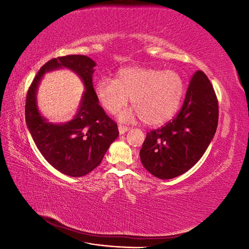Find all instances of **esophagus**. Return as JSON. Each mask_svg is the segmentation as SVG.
I'll return each mask as SVG.
<instances>
[{
	"mask_svg": "<svg viewBox=\"0 0 249 249\" xmlns=\"http://www.w3.org/2000/svg\"><path fill=\"white\" fill-rule=\"evenodd\" d=\"M118 131H119V134H124L126 131H129V127L123 124H118Z\"/></svg>",
	"mask_w": 249,
	"mask_h": 249,
	"instance_id": "34e87169",
	"label": "esophagus"
}]
</instances>
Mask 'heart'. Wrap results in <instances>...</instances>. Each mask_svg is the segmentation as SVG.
<instances>
[{
    "instance_id": "obj_1",
    "label": "heart",
    "mask_w": 249,
    "mask_h": 249,
    "mask_svg": "<svg viewBox=\"0 0 249 249\" xmlns=\"http://www.w3.org/2000/svg\"><path fill=\"white\" fill-rule=\"evenodd\" d=\"M94 91L102 107L110 113L124 108L131 96L135 108L120 113L124 122L140 117L147 125H160L177 113L183 100L184 82L175 71L132 66L119 70L115 80L100 79Z\"/></svg>"
}]
</instances>
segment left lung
I'll return each instance as SVG.
<instances>
[{
	"instance_id": "8db88e82",
	"label": "left lung",
	"mask_w": 249,
	"mask_h": 249,
	"mask_svg": "<svg viewBox=\"0 0 249 249\" xmlns=\"http://www.w3.org/2000/svg\"><path fill=\"white\" fill-rule=\"evenodd\" d=\"M218 100L206 73L197 71L177 116L147 132L140 149L145 169L161 179L183 175L198 162L218 125Z\"/></svg>"
}]
</instances>
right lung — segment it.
<instances>
[{"label":"right lung","instance_id":"right-lung-1","mask_svg":"<svg viewBox=\"0 0 249 249\" xmlns=\"http://www.w3.org/2000/svg\"><path fill=\"white\" fill-rule=\"evenodd\" d=\"M95 62L84 55H67L50 60L30 85L25 107L26 124L37 148L53 167L66 176L87 175L101 164L111 143L118 136L117 124L100 106L92 85ZM65 67L76 72L86 85L79 111L62 125L46 122L36 105L39 81L47 71Z\"/></svg>","mask_w":249,"mask_h":249}]
</instances>
